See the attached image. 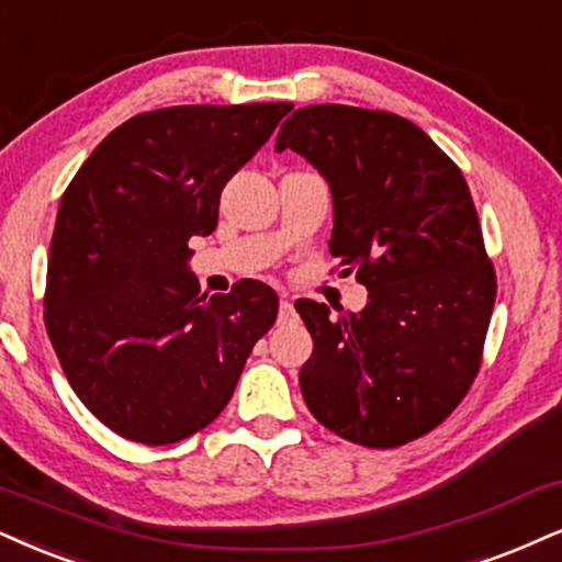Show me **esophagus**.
Listing matches in <instances>:
<instances>
[{
    "instance_id": "34e87169",
    "label": "esophagus",
    "mask_w": 562,
    "mask_h": 562,
    "mask_svg": "<svg viewBox=\"0 0 562 562\" xmlns=\"http://www.w3.org/2000/svg\"><path fill=\"white\" fill-rule=\"evenodd\" d=\"M294 317H296V313H294L292 300H289V296H281V302H279V323L286 325V323H292Z\"/></svg>"
}]
</instances>
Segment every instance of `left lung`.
Masks as SVG:
<instances>
[{
  "mask_svg": "<svg viewBox=\"0 0 562 562\" xmlns=\"http://www.w3.org/2000/svg\"><path fill=\"white\" fill-rule=\"evenodd\" d=\"M334 198L330 255L367 286L359 313L294 304L313 336L300 385L313 417L367 448L440 425L480 370L495 268L461 169L398 114L317 103L281 124Z\"/></svg>",
  "mask_w": 562,
  "mask_h": 562,
  "instance_id": "obj_1",
  "label": "left lung"
}]
</instances>
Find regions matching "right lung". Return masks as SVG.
<instances>
[{"label":"right lung","instance_id":"add662e5","mask_svg":"<svg viewBox=\"0 0 562 562\" xmlns=\"http://www.w3.org/2000/svg\"><path fill=\"white\" fill-rule=\"evenodd\" d=\"M292 103L169 106L112 130L65 190L46 273L61 370L109 429L169 446L211 425L279 315L260 281L200 294L192 237Z\"/></svg>","mask_w":562,"mask_h":562}]
</instances>
